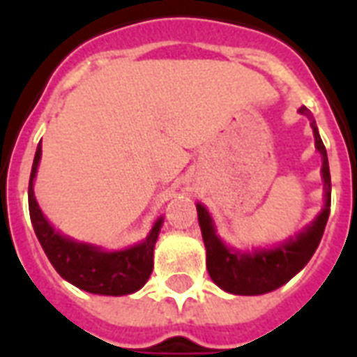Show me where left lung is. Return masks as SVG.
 Masks as SVG:
<instances>
[{"mask_svg":"<svg viewBox=\"0 0 357 357\" xmlns=\"http://www.w3.org/2000/svg\"><path fill=\"white\" fill-rule=\"evenodd\" d=\"M300 114L307 116L315 135V148L322 157V181H324V207L310 226L294 237L272 246V248H254L252 252L229 248L222 238L217 235V228L211 215L204 204H196L198 222H200L202 237L206 244L207 271L209 276L218 287L226 293L243 294V296H255L276 291L296 276L315 254L317 246L321 243L328 217H330V196H332V181H330V167H328L326 148L322 144L321 135L313 120V114L307 107L298 109Z\"/></svg>","mask_w":357,"mask_h":357,"instance_id":"left-lung-1","label":"left lung"}]
</instances>
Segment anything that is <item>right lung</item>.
I'll return each instance as SVG.
<instances>
[{"label":"right lung","mask_w":357,"mask_h":357,"mask_svg":"<svg viewBox=\"0 0 357 357\" xmlns=\"http://www.w3.org/2000/svg\"><path fill=\"white\" fill-rule=\"evenodd\" d=\"M40 155L42 146L38 144L29 178V215L36 238L53 268L66 282L86 293L122 296L139 291L153 271V248L161 231L162 217L157 218L142 243L122 250H103L96 244L79 243L59 234L40 211L33 190Z\"/></svg>","instance_id":"1"}]
</instances>
